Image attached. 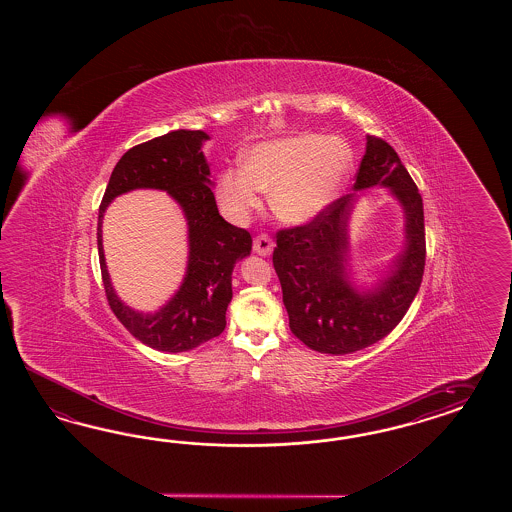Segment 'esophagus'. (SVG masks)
<instances>
[{
  "label": "esophagus",
  "mask_w": 512,
  "mask_h": 512,
  "mask_svg": "<svg viewBox=\"0 0 512 512\" xmlns=\"http://www.w3.org/2000/svg\"><path fill=\"white\" fill-rule=\"evenodd\" d=\"M253 251H255L257 255H263V257L272 255V251H274V240H272L268 234L257 236V238L253 240Z\"/></svg>",
  "instance_id": "34e87169"
}]
</instances>
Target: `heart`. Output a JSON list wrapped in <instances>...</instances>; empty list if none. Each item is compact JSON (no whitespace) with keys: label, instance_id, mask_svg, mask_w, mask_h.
Segmentation results:
<instances>
[{"label":"heart","instance_id":"b5f03b06","mask_svg":"<svg viewBox=\"0 0 512 512\" xmlns=\"http://www.w3.org/2000/svg\"><path fill=\"white\" fill-rule=\"evenodd\" d=\"M353 169V150L340 137L296 133L251 146L242 169H229L217 180L221 208L244 221L270 193L274 214L291 225L310 223L336 202Z\"/></svg>","mask_w":512,"mask_h":512}]
</instances>
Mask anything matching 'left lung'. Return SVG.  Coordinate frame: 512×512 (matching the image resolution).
Masks as SVG:
<instances>
[{
    "mask_svg": "<svg viewBox=\"0 0 512 512\" xmlns=\"http://www.w3.org/2000/svg\"><path fill=\"white\" fill-rule=\"evenodd\" d=\"M370 186H387L403 206L404 248L383 279L358 286L350 268L348 221L357 191ZM353 189L310 223L279 231L272 257L291 332L326 355L355 353L383 340L409 310L424 274L422 197L388 142L366 137Z\"/></svg>",
    "mask_w": 512,
    "mask_h": 512,
    "instance_id": "obj_1",
    "label": "left lung"
}]
</instances>
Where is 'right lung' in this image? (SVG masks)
<instances>
[{"label":"right lung","mask_w":512,"mask_h":512,"mask_svg":"<svg viewBox=\"0 0 512 512\" xmlns=\"http://www.w3.org/2000/svg\"><path fill=\"white\" fill-rule=\"evenodd\" d=\"M208 139L204 131L176 129L133 146L116 163L99 206L97 249L110 308L137 340L157 351H191L225 330L234 264L251 253L248 231L219 216L210 167L202 154ZM135 188L169 192L188 221L187 274L172 300L154 314L133 311L115 295L102 249V217L109 202Z\"/></svg>","instance_id":"add662e5"}]
</instances>
